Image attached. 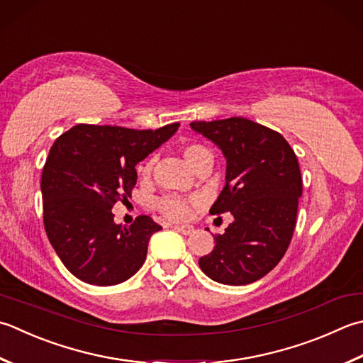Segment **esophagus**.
Returning <instances> with one entry per match:
<instances>
[{"instance_id": "1", "label": "esophagus", "mask_w": 363, "mask_h": 363, "mask_svg": "<svg viewBox=\"0 0 363 363\" xmlns=\"http://www.w3.org/2000/svg\"><path fill=\"white\" fill-rule=\"evenodd\" d=\"M173 228H174L176 231L186 234V236H190V234L194 233V226H189V225H174Z\"/></svg>"}]
</instances>
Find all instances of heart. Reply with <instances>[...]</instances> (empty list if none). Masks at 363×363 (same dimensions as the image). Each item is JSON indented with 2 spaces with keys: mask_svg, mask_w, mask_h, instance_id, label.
Listing matches in <instances>:
<instances>
[{
  "mask_svg": "<svg viewBox=\"0 0 363 363\" xmlns=\"http://www.w3.org/2000/svg\"><path fill=\"white\" fill-rule=\"evenodd\" d=\"M184 159L187 160L189 165L191 168H196L200 163L206 159H211V152L208 151V147L200 145V143H190L186 147L182 149ZM141 176H149L152 172V159H149L147 162L143 163V167L140 168ZM194 200H187V198L182 196H173V195H167L162 196L155 203V208L159 209L160 214L165 216L169 220H186L190 214V208Z\"/></svg>",
  "mask_w": 363,
  "mask_h": 363,
  "instance_id": "heart-1",
  "label": "heart"
}]
</instances>
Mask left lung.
Wrapping results in <instances>:
<instances>
[{
  "mask_svg": "<svg viewBox=\"0 0 363 363\" xmlns=\"http://www.w3.org/2000/svg\"><path fill=\"white\" fill-rule=\"evenodd\" d=\"M190 127L226 157V186L209 212L234 217L198 264L214 281L248 285L279 264L293 239L302 196L299 162L279 132L250 119L194 121Z\"/></svg>",
  "mask_w": 363,
  "mask_h": 363,
  "instance_id": "left-lung-1",
  "label": "left lung"
}]
</instances>
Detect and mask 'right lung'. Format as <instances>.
I'll use <instances>...</instances> for the list:
<instances>
[{
	"label": "right lung",
	"instance_id": "1",
	"mask_svg": "<svg viewBox=\"0 0 363 363\" xmlns=\"http://www.w3.org/2000/svg\"><path fill=\"white\" fill-rule=\"evenodd\" d=\"M78 124L56 138L42 172L44 226L67 271L97 286L123 283L143 266L147 242L162 226L138 216L125 228L111 208L127 201L137 163L177 130Z\"/></svg>",
	"mask_w": 363,
	"mask_h": 363
}]
</instances>
